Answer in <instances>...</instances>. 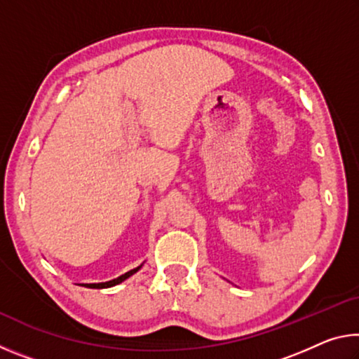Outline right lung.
<instances>
[{
	"instance_id": "obj_1",
	"label": "right lung",
	"mask_w": 359,
	"mask_h": 359,
	"mask_svg": "<svg viewBox=\"0 0 359 359\" xmlns=\"http://www.w3.org/2000/svg\"><path fill=\"white\" fill-rule=\"evenodd\" d=\"M141 266H142V264H141ZM141 266H137L136 269H131V271H128V272H125L123 276L114 278V280L102 282V283H82V285H83V287H87V288H109V287H114V285H118V283H121L123 280H126V278H128V277H131L133 274H135V272H137L139 269H141Z\"/></svg>"
}]
</instances>
